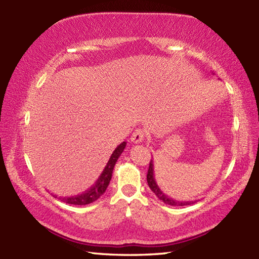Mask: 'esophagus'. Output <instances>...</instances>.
Masks as SVG:
<instances>
[{
    "mask_svg": "<svg viewBox=\"0 0 259 259\" xmlns=\"http://www.w3.org/2000/svg\"><path fill=\"white\" fill-rule=\"evenodd\" d=\"M145 131L142 129H137L135 133L131 135V141L134 142V144H140V142L144 141L145 139Z\"/></svg>",
    "mask_w": 259,
    "mask_h": 259,
    "instance_id": "esophagus-1",
    "label": "esophagus"
}]
</instances>
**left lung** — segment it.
I'll return each instance as SVG.
<instances>
[{"mask_svg": "<svg viewBox=\"0 0 259 259\" xmlns=\"http://www.w3.org/2000/svg\"><path fill=\"white\" fill-rule=\"evenodd\" d=\"M147 183L148 186L150 187L151 191L155 194L159 199H160L162 202L167 203V205L170 206H187V205H192L196 201H178L176 199H172L169 196H167L164 192L161 191V189L159 188V186L157 184V181L155 179V174H153V162L152 160L149 163V169H148V174H147Z\"/></svg>", "mask_w": 259, "mask_h": 259, "instance_id": "8db88e82", "label": "left lung"}]
</instances>
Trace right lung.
Listing matches in <instances>:
<instances>
[{"mask_svg":"<svg viewBox=\"0 0 259 259\" xmlns=\"http://www.w3.org/2000/svg\"><path fill=\"white\" fill-rule=\"evenodd\" d=\"M125 145L126 142L123 141L121 142L117 148H115L111 157L109 159L107 166L104 167L102 174L99 176L96 184L93 185L91 188H89L84 192H82L81 195L71 196V197H59V199L65 203H70V205H79V206L88 205V203H91L93 201H96L97 199H99V198L104 194V191H106L108 188L110 180H111V177H112L114 164L117 162L121 153L123 152Z\"/></svg>","mask_w":259,"mask_h":259,"instance_id":"obj_1","label":"right lung"}]
</instances>
